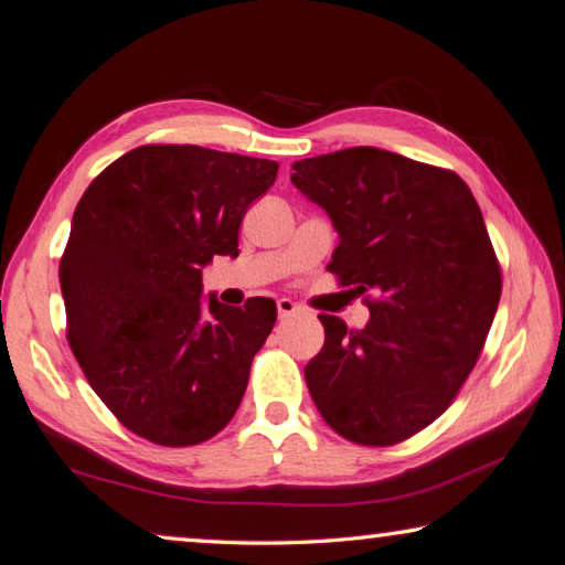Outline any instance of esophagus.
Wrapping results in <instances>:
<instances>
[{"label":"esophagus","instance_id":"esophagus-1","mask_svg":"<svg viewBox=\"0 0 565 565\" xmlns=\"http://www.w3.org/2000/svg\"><path fill=\"white\" fill-rule=\"evenodd\" d=\"M276 308H279V318H281V320L289 318V316L301 313V306L294 303L291 298H279V301H276Z\"/></svg>","mask_w":565,"mask_h":565}]
</instances>
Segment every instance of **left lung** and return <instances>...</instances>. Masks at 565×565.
<instances>
[{"label":"left lung","mask_w":565,"mask_h":565,"mask_svg":"<svg viewBox=\"0 0 565 565\" xmlns=\"http://www.w3.org/2000/svg\"><path fill=\"white\" fill-rule=\"evenodd\" d=\"M291 169L340 237L328 269L377 294L362 330L318 316L326 342L303 370L308 392L342 438L394 446L446 412L490 333L502 276L480 205L452 171L374 147Z\"/></svg>","instance_id":"left-lung-1"}]
</instances>
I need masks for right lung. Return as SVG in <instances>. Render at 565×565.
I'll list each match as a JSON object with an SVG mask.
<instances>
[{"label":"right lung","mask_w":565,"mask_h":565,"mask_svg":"<svg viewBox=\"0 0 565 565\" xmlns=\"http://www.w3.org/2000/svg\"><path fill=\"white\" fill-rule=\"evenodd\" d=\"M279 163L149 143L97 175L77 203L58 279L68 342L121 424L183 448L223 430L276 323L271 298L203 301V267L237 257L239 223Z\"/></svg>","instance_id":"obj_1"}]
</instances>
